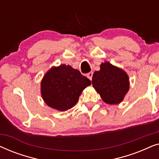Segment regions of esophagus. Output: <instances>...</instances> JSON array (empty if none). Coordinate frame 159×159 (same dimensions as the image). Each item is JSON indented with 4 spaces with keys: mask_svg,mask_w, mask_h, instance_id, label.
<instances>
[{
    "mask_svg": "<svg viewBox=\"0 0 159 159\" xmlns=\"http://www.w3.org/2000/svg\"><path fill=\"white\" fill-rule=\"evenodd\" d=\"M93 73L92 72V71H91V72H89L88 75H87V77H88L89 79L91 80H92V77H93Z\"/></svg>",
    "mask_w": 159,
    "mask_h": 159,
    "instance_id": "34e87169",
    "label": "esophagus"
}]
</instances>
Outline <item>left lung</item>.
Wrapping results in <instances>:
<instances>
[{"instance_id": "left-lung-1", "label": "left lung", "mask_w": 159, "mask_h": 159, "mask_svg": "<svg viewBox=\"0 0 159 159\" xmlns=\"http://www.w3.org/2000/svg\"><path fill=\"white\" fill-rule=\"evenodd\" d=\"M100 70L93 75L92 84L102 100L110 105L119 104L125 98L129 89L127 74L122 69L109 62L101 63Z\"/></svg>"}]
</instances>
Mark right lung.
<instances>
[{
  "instance_id": "1",
  "label": "right lung",
  "mask_w": 159,
  "mask_h": 159,
  "mask_svg": "<svg viewBox=\"0 0 159 159\" xmlns=\"http://www.w3.org/2000/svg\"><path fill=\"white\" fill-rule=\"evenodd\" d=\"M91 82L69 65L53 66L43 76L41 95L49 107L65 111L77 103L83 90Z\"/></svg>"
}]
</instances>
